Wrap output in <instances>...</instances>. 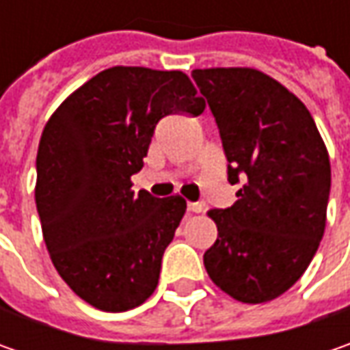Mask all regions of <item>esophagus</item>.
<instances>
[{"label": "esophagus", "mask_w": 350, "mask_h": 350, "mask_svg": "<svg viewBox=\"0 0 350 350\" xmlns=\"http://www.w3.org/2000/svg\"><path fill=\"white\" fill-rule=\"evenodd\" d=\"M187 210H189V212H200V210H202V204H200V202H187Z\"/></svg>", "instance_id": "34e87169"}]
</instances>
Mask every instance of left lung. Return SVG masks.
<instances>
[{"instance_id": "1", "label": "left lung", "mask_w": 350, "mask_h": 350, "mask_svg": "<svg viewBox=\"0 0 350 350\" xmlns=\"http://www.w3.org/2000/svg\"><path fill=\"white\" fill-rule=\"evenodd\" d=\"M220 130L230 208L210 210L218 239L204 253L218 288L245 304L275 300L304 275L325 230L331 165L296 95L251 68L193 72Z\"/></svg>"}]
</instances>
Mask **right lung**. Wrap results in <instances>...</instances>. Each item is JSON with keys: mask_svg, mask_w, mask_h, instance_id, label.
I'll return each instance as SVG.
<instances>
[{"mask_svg": "<svg viewBox=\"0 0 350 350\" xmlns=\"http://www.w3.org/2000/svg\"><path fill=\"white\" fill-rule=\"evenodd\" d=\"M204 107L183 72L116 66L46 122L34 191L44 243L64 282L97 310L126 312L154 294L187 202L134 195L130 177L163 116H198Z\"/></svg>", "mask_w": 350, "mask_h": 350, "instance_id": "1", "label": "right lung"}]
</instances>
